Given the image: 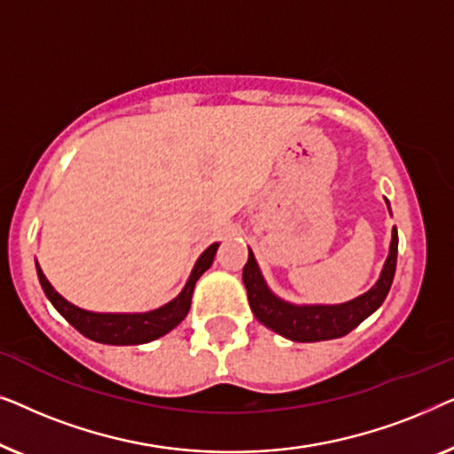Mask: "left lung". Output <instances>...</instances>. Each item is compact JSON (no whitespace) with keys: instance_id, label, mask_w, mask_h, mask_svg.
Wrapping results in <instances>:
<instances>
[{"instance_id":"left-lung-1","label":"left lung","mask_w":454,"mask_h":454,"mask_svg":"<svg viewBox=\"0 0 454 454\" xmlns=\"http://www.w3.org/2000/svg\"><path fill=\"white\" fill-rule=\"evenodd\" d=\"M396 247H399V235H396L395 227L388 258L384 262L378 283L368 294L359 295L353 301L340 303V306H291V303L278 300L266 287L250 250L244 272H241L247 291V301H250L254 316L264 326L295 340V343H314V340L345 337L357 325H362L372 312H376L382 306V301L387 300L396 269Z\"/></svg>"}]
</instances>
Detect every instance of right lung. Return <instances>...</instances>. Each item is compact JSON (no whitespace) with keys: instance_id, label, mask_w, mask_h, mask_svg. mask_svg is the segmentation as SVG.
I'll use <instances>...</instances> for the list:
<instances>
[{"instance_id":"obj_1","label":"right lung","mask_w":454,"mask_h":454,"mask_svg":"<svg viewBox=\"0 0 454 454\" xmlns=\"http://www.w3.org/2000/svg\"><path fill=\"white\" fill-rule=\"evenodd\" d=\"M216 247H219V244L208 246L207 250H204L202 256L198 258L194 270H192L190 281L185 283L184 291L176 297V300L146 314L86 312V309H80L76 306H72L70 301H66L64 297L51 287V283H49L45 275H43L39 264H36V272H39V281L43 285L45 295L49 297V301H51L55 309H58L78 333H82L84 337L105 345H140L163 337V334L169 333L171 328H176L179 322L185 318L192 303V294H194V285L198 278H200L202 272L213 264Z\"/></svg>"}]
</instances>
